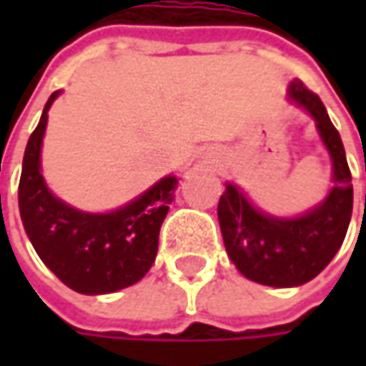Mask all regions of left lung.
I'll use <instances>...</instances> for the list:
<instances>
[{"mask_svg":"<svg viewBox=\"0 0 366 366\" xmlns=\"http://www.w3.org/2000/svg\"><path fill=\"white\" fill-rule=\"evenodd\" d=\"M289 99L314 120L334 167L328 197L300 218H273L259 212L236 185L219 197L218 219L224 246L246 279L271 287H295L312 281L342 246L352 216V183L340 134L316 93L300 79L289 85Z\"/></svg>","mask_w":366,"mask_h":366,"instance_id":"obj_1","label":"left lung"}]
</instances>
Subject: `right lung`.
Listing matches in <instances>:
<instances>
[{"mask_svg": "<svg viewBox=\"0 0 366 366\" xmlns=\"http://www.w3.org/2000/svg\"><path fill=\"white\" fill-rule=\"evenodd\" d=\"M56 95L49 97L24 152L18 187L21 224L38 257L66 287L85 295L114 293L140 281L152 267L179 179L164 177L109 214H87L54 197L40 173V147Z\"/></svg>", "mask_w": 366, "mask_h": 366, "instance_id": "obj_1", "label": "right lung"}]
</instances>
